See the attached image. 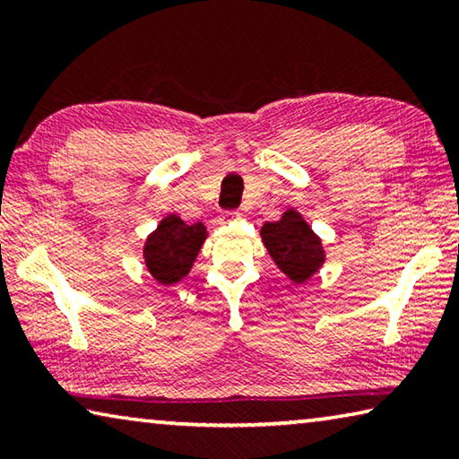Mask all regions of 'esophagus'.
<instances>
[{
    "label": "esophagus",
    "mask_w": 459,
    "mask_h": 459,
    "mask_svg": "<svg viewBox=\"0 0 459 459\" xmlns=\"http://www.w3.org/2000/svg\"><path fill=\"white\" fill-rule=\"evenodd\" d=\"M238 219H240V212H238V211H229V212H222L221 222L229 224V222H232V221H238Z\"/></svg>",
    "instance_id": "34e87169"
}]
</instances>
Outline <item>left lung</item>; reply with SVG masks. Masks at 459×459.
<instances>
[{
    "label": "left lung",
    "mask_w": 459,
    "mask_h": 459,
    "mask_svg": "<svg viewBox=\"0 0 459 459\" xmlns=\"http://www.w3.org/2000/svg\"><path fill=\"white\" fill-rule=\"evenodd\" d=\"M261 240L279 271L293 283H306L325 261L322 238L295 208H287L279 221L263 224Z\"/></svg>",
    "instance_id": "left-lung-1"
}]
</instances>
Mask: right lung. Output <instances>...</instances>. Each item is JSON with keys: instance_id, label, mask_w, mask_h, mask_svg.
<instances>
[{"instance_id": "right-lung-1", "label": "right lung", "mask_w": 459, "mask_h": 459, "mask_svg": "<svg viewBox=\"0 0 459 459\" xmlns=\"http://www.w3.org/2000/svg\"><path fill=\"white\" fill-rule=\"evenodd\" d=\"M208 237L202 222L186 224L178 214H168L143 245V261L160 285H174L190 273Z\"/></svg>"}]
</instances>
